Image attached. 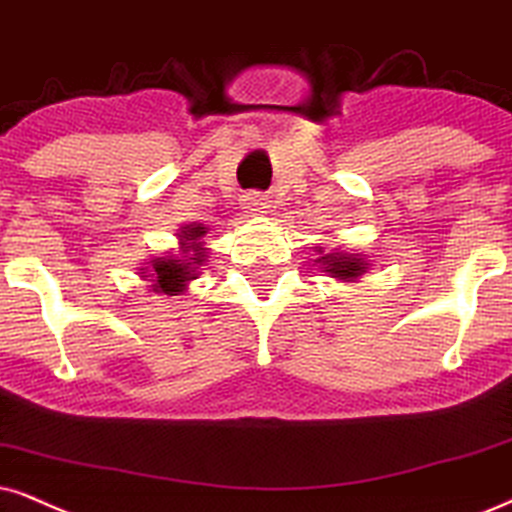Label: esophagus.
<instances>
[{
	"mask_svg": "<svg viewBox=\"0 0 512 512\" xmlns=\"http://www.w3.org/2000/svg\"><path fill=\"white\" fill-rule=\"evenodd\" d=\"M245 208H248L252 215H264V212H269L271 203L267 196H262V193H250V196L245 198Z\"/></svg>",
	"mask_w": 512,
	"mask_h": 512,
	"instance_id": "obj_1",
	"label": "esophagus"
}]
</instances>
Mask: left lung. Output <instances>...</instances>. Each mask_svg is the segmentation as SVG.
<instances>
[{
  "label": "left lung",
  "mask_w": 512,
  "mask_h": 512,
  "mask_svg": "<svg viewBox=\"0 0 512 512\" xmlns=\"http://www.w3.org/2000/svg\"><path fill=\"white\" fill-rule=\"evenodd\" d=\"M316 252H319V257H316L319 269L340 283H359L361 276L371 269V262L361 252H347L340 248L335 252H323L321 245H316Z\"/></svg>",
  "instance_id": "left-lung-1"
}]
</instances>
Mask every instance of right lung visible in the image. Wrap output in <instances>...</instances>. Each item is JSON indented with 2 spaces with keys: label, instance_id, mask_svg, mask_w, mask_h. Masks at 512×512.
I'll return each instance as SVG.
<instances>
[{
  "label": "right lung",
  "instance_id": "obj_1",
  "mask_svg": "<svg viewBox=\"0 0 512 512\" xmlns=\"http://www.w3.org/2000/svg\"><path fill=\"white\" fill-rule=\"evenodd\" d=\"M208 226L200 222L181 224L177 229L179 248L172 255L151 257L139 267L141 281H148V288L158 295H189L191 281H196L210 257L205 245Z\"/></svg>",
  "mask_w": 512,
  "mask_h": 512
}]
</instances>
